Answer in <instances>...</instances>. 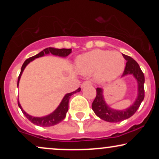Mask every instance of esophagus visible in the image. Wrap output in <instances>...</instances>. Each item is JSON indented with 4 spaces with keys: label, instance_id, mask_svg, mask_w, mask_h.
I'll return each instance as SVG.
<instances>
[{
    "label": "esophagus",
    "instance_id": "1",
    "mask_svg": "<svg viewBox=\"0 0 159 159\" xmlns=\"http://www.w3.org/2000/svg\"><path fill=\"white\" fill-rule=\"evenodd\" d=\"M91 85H93L92 82L90 81H86L83 82V83H82L81 87H82V88H83V87H87V86H91Z\"/></svg>",
    "mask_w": 159,
    "mask_h": 159
}]
</instances>
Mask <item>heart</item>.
<instances>
[{
  "mask_svg": "<svg viewBox=\"0 0 159 159\" xmlns=\"http://www.w3.org/2000/svg\"><path fill=\"white\" fill-rule=\"evenodd\" d=\"M75 68L82 75L95 72V78L98 81L109 82L123 73L125 59L118 52L97 49L78 56Z\"/></svg>",
  "mask_w": 159,
  "mask_h": 159,
  "instance_id": "1",
  "label": "heart"
}]
</instances>
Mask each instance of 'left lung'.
Masks as SVG:
<instances>
[{"label":"left lung","mask_w":159,"mask_h":159,"mask_svg":"<svg viewBox=\"0 0 159 159\" xmlns=\"http://www.w3.org/2000/svg\"><path fill=\"white\" fill-rule=\"evenodd\" d=\"M126 61L125 70L122 77L132 75L138 82V96L134 103L124 110H115L109 107L105 102L103 96V90L96 88V96L92 104V109L100 119L110 123H118L131 117L134 114L144 98V81L145 78L139 65L131 57L123 54Z\"/></svg>","instance_id":"obj_1"}]
</instances>
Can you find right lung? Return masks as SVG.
<instances>
[{"mask_svg": "<svg viewBox=\"0 0 159 159\" xmlns=\"http://www.w3.org/2000/svg\"><path fill=\"white\" fill-rule=\"evenodd\" d=\"M71 52H72V49L71 48L58 49V48H51V47H49V48H45L44 50L42 51L41 52H39V54H37L36 55L33 56L27 59L26 61L24 62L22 66H21V72H20L19 78H18L17 86L19 87L20 78H21V74H22L24 69H25V67L27 66V65L30 62H31L34 61V60H35L36 58L41 57L45 56L46 55V54H52L53 55H55V56L62 57H66L68 56ZM80 91H81V88L79 87L78 90L74 91V92L66 94L64 97H63V99H62L61 102L59 105V106L57 107V109L54 111V112H52V114L47 115V116H42V117H36V116H30V115L27 114V113L22 109L21 105H20L19 98H18V105H19V107H20V109H21V111H22L24 115H25V116H26L27 119L30 120L32 123L35 124L36 125H39V126H43V127L52 126V125H57V123H61V121H63V120H64V118L66 117V115L67 111H68L69 98H70L72 95L75 93L80 92Z\"/></svg>", "mask_w": 159, "mask_h": 159, "instance_id": "add662e5", "label": "right lung"}]
</instances>
